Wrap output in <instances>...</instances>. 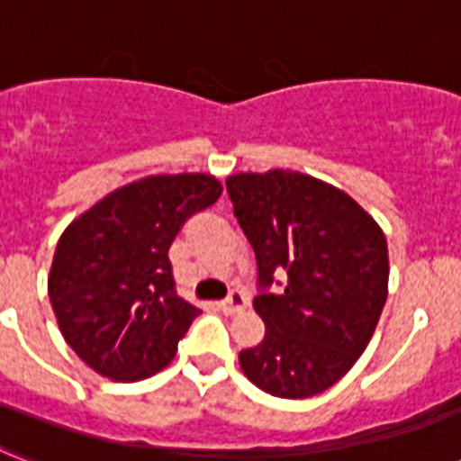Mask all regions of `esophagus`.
<instances>
[{
	"label": "esophagus",
	"instance_id": "obj_1",
	"mask_svg": "<svg viewBox=\"0 0 461 461\" xmlns=\"http://www.w3.org/2000/svg\"><path fill=\"white\" fill-rule=\"evenodd\" d=\"M246 303H249V298L241 294V291H230V295L224 298V301H220V310L222 312H227V315H234V312H239V310L246 308Z\"/></svg>",
	"mask_w": 461,
	"mask_h": 461
}]
</instances>
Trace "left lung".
Listing matches in <instances>:
<instances>
[{
  "label": "left lung",
  "mask_w": 461,
  "mask_h": 461,
  "mask_svg": "<svg viewBox=\"0 0 461 461\" xmlns=\"http://www.w3.org/2000/svg\"><path fill=\"white\" fill-rule=\"evenodd\" d=\"M227 194L256 253L265 321L263 340L239 353L243 374L276 398L327 391L365 353L386 303L384 231L348 194L294 170L231 175Z\"/></svg>",
  "instance_id": "1"
}]
</instances>
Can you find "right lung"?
Listing matches in <instances>:
<instances>
[{
    "instance_id": "1",
    "label": "right lung",
    "mask_w": 461,
    "mask_h": 461,
    "mask_svg": "<svg viewBox=\"0 0 461 461\" xmlns=\"http://www.w3.org/2000/svg\"><path fill=\"white\" fill-rule=\"evenodd\" d=\"M220 194L211 175L144 177L63 231L49 301L66 343L101 376L140 381L175 357L201 310L177 295L167 250Z\"/></svg>"
}]
</instances>
